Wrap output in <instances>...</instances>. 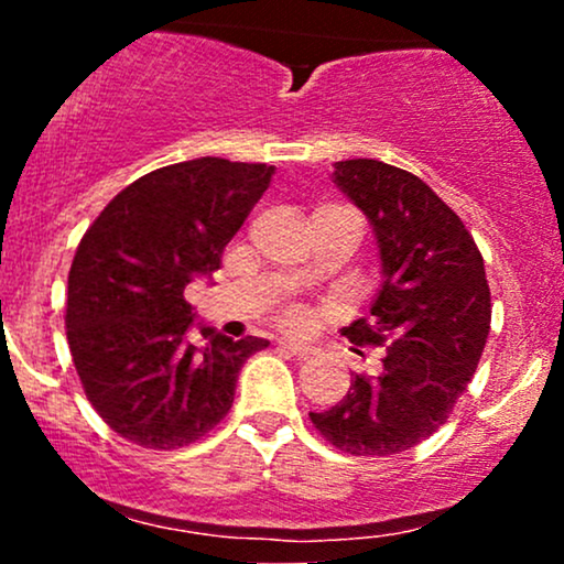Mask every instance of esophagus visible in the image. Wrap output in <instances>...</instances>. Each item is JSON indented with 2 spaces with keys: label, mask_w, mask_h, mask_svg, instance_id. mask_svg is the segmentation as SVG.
<instances>
[{
  "label": "esophagus",
  "mask_w": 564,
  "mask_h": 564,
  "mask_svg": "<svg viewBox=\"0 0 564 564\" xmlns=\"http://www.w3.org/2000/svg\"><path fill=\"white\" fill-rule=\"evenodd\" d=\"M281 347L286 349L289 355H294V358H310V355L315 352L310 345H302V341H281Z\"/></svg>",
  "instance_id": "1"
}]
</instances>
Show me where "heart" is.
I'll use <instances>...</instances> for the list:
<instances>
[{
  "label": "heart",
  "mask_w": 564,
  "mask_h": 564,
  "mask_svg": "<svg viewBox=\"0 0 564 564\" xmlns=\"http://www.w3.org/2000/svg\"><path fill=\"white\" fill-rule=\"evenodd\" d=\"M304 321L307 318H304V313H300V310H291V313H286V318H283L289 328H302Z\"/></svg>",
  "instance_id": "1"
}]
</instances>
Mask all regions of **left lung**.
I'll return each instance as SVG.
<instances>
[{
	"mask_svg": "<svg viewBox=\"0 0 564 564\" xmlns=\"http://www.w3.org/2000/svg\"><path fill=\"white\" fill-rule=\"evenodd\" d=\"M334 185L364 212L381 260L371 318L355 345H384L379 377L355 373L315 430L352 456H392L445 424L480 364L490 332L482 254L456 212L416 174L377 159L336 161Z\"/></svg>",
	"mask_w": 564,
	"mask_h": 564,
	"instance_id": "obj_1",
	"label": "left lung"
}]
</instances>
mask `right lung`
I'll return each instance as SVG.
<instances>
[{
    "instance_id": "1",
    "label": "right lung",
    "mask_w": 564,
    "mask_h": 564,
    "mask_svg": "<svg viewBox=\"0 0 564 564\" xmlns=\"http://www.w3.org/2000/svg\"><path fill=\"white\" fill-rule=\"evenodd\" d=\"M273 174L215 156L161 166L84 232L68 273V347L87 400L121 437L153 451L196 443L228 416L246 358L270 345L196 323L185 286L219 270ZM193 325L200 348L186 339Z\"/></svg>"
}]
</instances>
